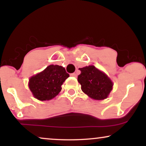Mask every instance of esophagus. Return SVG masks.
<instances>
[{"label":"esophagus","instance_id":"obj_1","mask_svg":"<svg viewBox=\"0 0 146 146\" xmlns=\"http://www.w3.org/2000/svg\"><path fill=\"white\" fill-rule=\"evenodd\" d=\"M70 76H73V77H76L77 74L76 73H72V74H70Z\"/></svg>","mask_w":146,"mask_h":146}]
</instances>
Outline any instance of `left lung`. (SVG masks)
Segmentation results:
<instances>
[{
    "instance_id": "8db88e82",
    "label": "left lung",
    "mask_w": 146,
    "mask_h": 146,
    "mask_svg": "<svg viewBox=\"0 0 146 146\" xmlns=\"http://www.w3.org/2000/svg\"><path fill=\"white\" fill-rule=\"evenodd\" d=\"M79 70L81 73L78 76V81L81 84L82 90L92 99L101 100L106 98L112 90L113 83L110 79L94 66Z\"/></svg>"
}]
</instances>
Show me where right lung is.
Masks as SVG:
<instances>
[{"mask_svg":"<svg viewBox=\"0 0 146 146\" xmlns=\"http://www.w3.org/2000/svg\"><path fill=\"white\" fill-rule=\"evenodd\" d=\"M68 77L64 68L50 65L42 72L30 78V90L36 99L49 100L58 94L62 90L61 86Z\"/></svg>","mask_w":146,"mask_h":146,"instance_id":"1","label":"right lung"}]
</instances>
